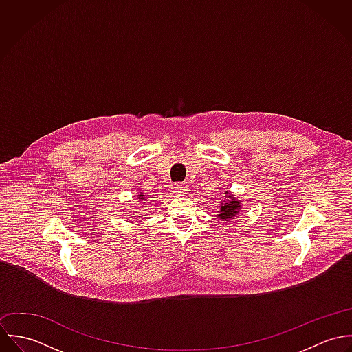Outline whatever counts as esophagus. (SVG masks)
Here are the masks:
<instances>
[{"label":"esophagus","instance_id":"esophagus-1","mask_svg":"<svg viewBox=\"0 0 352 352\" xmlns=\"http://www.w3.org/2000/svg\"><path fill=\"white\" fill-rule=\"evenodd\" d=\"M187 190H188V187H187L186 184H183V183H179V184H176V186L173 187V192L177 194V195L184 194Z\"/></svg>","mask_w":352,"mask_h":352}]
</instances>
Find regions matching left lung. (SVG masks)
Returning a JSON list of instances; mask_svg holds the SVG:
<instances>
[{
	"instance_id": "8db88e82",
	"label": "left lung",
	"mask_w": 352,
	"mask_h": 352,
	"mask_svg": "<svg viewBox=\"0 0 352 352\" xmlns=\"http://www.w3.org/2000/svg\"><path fill=\"white\" fill-rule=\"evenodd\" d=\"M228 194V192H226ZM240 208V201H234V199H232L230 203H222V206H221V214H219V217H221V219H230L232 217H234L237 212H236V210H239Z\"/></svg>"
}]
</instances>
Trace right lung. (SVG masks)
Returning <instances> with one entry per match:
<instances>
[{"label": "right lung", "instance_id": "1", "mask_svg": "<svg viewBox=\"0 0 352 352\" xmlns=\"http://www.w3.org/2000/svg\"><path fill=\"white\" fill-rule=\"evenodd\" d=\"M140 199H142V201H146V199H145V195H140Z\"/></svg>", "mask_w": 352, "mask_h": 352}]
</instances>
